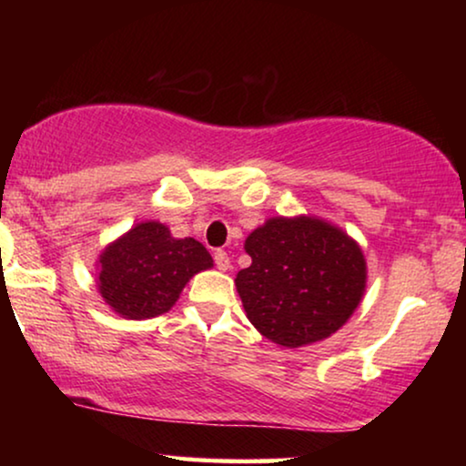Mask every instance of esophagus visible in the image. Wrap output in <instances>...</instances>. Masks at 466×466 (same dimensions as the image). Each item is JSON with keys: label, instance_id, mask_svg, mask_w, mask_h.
Wrapping results in <instances>:
<instances>
[{"label": "esophagus", "instance_id": "34e87169", "mask_svg": "<svg viewBox=\"0 0 466 466\" xmlns=\"http://www.w3.org/2000/svg\"><path fill=\"white\" fill-rule=\"evenodd\" d=\"M214 260H216V267H218L220 271H228V269H231V258H228L227 252H222V250L214 252Z\"/></svg>", "mask_w": 466, "mask_h": 466}]
</instances>
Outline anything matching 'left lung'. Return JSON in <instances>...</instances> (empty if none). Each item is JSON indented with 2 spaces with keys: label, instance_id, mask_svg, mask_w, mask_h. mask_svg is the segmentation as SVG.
I'll return each instance as SVG.
<instances>
[{
  "label": "left lung",
  "instance_id": "8db88e82",
  "mask_svg": "<svg viewBox=\"0 0 466 466\" xmlns=\"http://www.w3.org/2000/svg\"><path fill=\"white\" fill-rule=\"evenodd\" d=\"M252 265L235 278L248 320L267 339L303 348L337 333L367 289L356 239L318 216H273L246 238Z\"/></svg>",
  "mask_w": 466,
  "mask_h": 466
}]
</instances>
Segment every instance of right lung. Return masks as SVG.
Wrapping results in <instances>:
<instances>
[{"label": "right lung", "mask_w": 466, "mask_h": 466, "mask_svg": "<svg viewBox=\"0 0 466 466\" xmlns=\"http://www.w3.org/2000/svg\"><path fill=\"white\" fill-rule=\"evenodd\" d=\"M212 267L199 241L177 239L167 225L146 220L101 250L97 290L118 316L146 320L174 308L188 279Z\"/></svg>", "instance_id": "add662e5"}]
</instances>
